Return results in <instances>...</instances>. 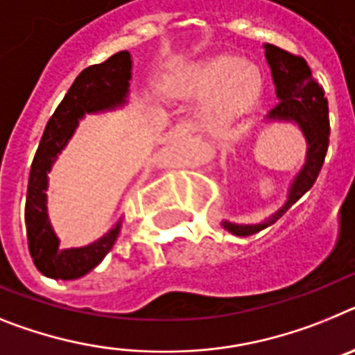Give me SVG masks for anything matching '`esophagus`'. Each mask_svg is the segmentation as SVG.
Instances as JSON below:
<instances>
[{
  "label": "esophagus",
  "mask_w": 355,
  "mask_h": 355,
  "mask_svg": "<svg viewBox=\"0 0 355 355\" xmlns=\"http://www.w3.org/2000/svg\"><path fill=\"white\" fill-rule=\"evenodd\" d=\"M191 134H193V128H191L187 123H178L173 130H171V135H173V137H178V139H180V137H186V135H191Z\"/></svg>",
  "instance_id": "1"
}]
</instances>
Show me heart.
Masks as SVG:
<instances>
[{
	"mask_svg": "<svg viewBox=\"0 0 355 355\" xmlns=\"http://www.w3.org/2000/svg\"><path fill=\"white\" fill-rule=\"evenodd\" d=\"M171 96L206 98L196 107L193 121L200 132H214L245 112L261 91L257 67L234 55H220L187 67L166 84Z\"/></svg>",
	"mask_w": 355,
	"mask_h": 355,
	"instance_id": "1",
	"label": "heart"
}]
</instances>
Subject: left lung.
Segmentation results:
<instances>
[{"label": "left lung", "instance_id": "left-lung-1", "mask_svg": "<svg viewBox=\"0 0 355 355\" xmlns=\"http://www.w3.org/2000/svg\"><path fill=\"white\" fill-rule=\"evenodd\" d=\"M264 55L271 67V76L275 84L279 103L270 110L268 119L297 123L307 141V159L293 182L286 205L268 221L257 225H237L223 221V227L236 236H252L275 223L293 203L300 200L313 187L320 175V169L329 150V103L322 85L313 78L306 58L293 55L273 44H264Z\"/></svg>", "mask_w": 355, "mask_h": 355}]
</instances>
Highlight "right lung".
Listing matches in <instances>:
<instances>
[{
    "mask_svg": "<svg viewBox=\"0 0 355 355\" xmlns=\"http://www.w3.org/2000/svg\"><path fill=\"white\" fill-rule=\"evenodd\" d=\"M130 69L132 60L128 51H119L105 62L85 67L76 76L46 125L30 169L24 207L28 250L33 264L42 275L62 280L84 277L112 250L114 243L121 232V223H118L110 232L91 245L82 248H60L46 212V189L48 171L75 132L78 119L85 112L110 109L125 101L128 80L132 76Z\"/></svg>",
    "mask_w": 355,
    "mask_h": 355,
    "instance_id": "1",
    "label": "right lung"
}]
</instances>
